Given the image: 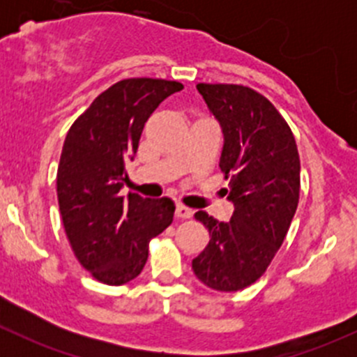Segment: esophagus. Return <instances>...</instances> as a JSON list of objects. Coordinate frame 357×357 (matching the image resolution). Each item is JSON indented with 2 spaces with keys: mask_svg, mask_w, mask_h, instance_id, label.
<instances>
[{
  "mask_svg": "<svg viewBox=\"0 0 357 357\" xmlns=\"http://www.w3.org/2000/svg\"><path fill=\"white\" fill-rule=\"evenodd\" d=\"M192 215H193V211L190 207H186V205H183V204L176 205V218L190 219Z\"/></svg>",
  "mask_w": 357,
  "mask_h": 357,
  "instance_id": "1",
  "label": "esophagus"
}]
</instances>
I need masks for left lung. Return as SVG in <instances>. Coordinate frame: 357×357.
I'll return each instance as SVG.
<instances>
[{
    "label": "left lung",
    "instance_id": "obj_1",
    "mask_svg": "<svg viewBox=\"0 0 357 357\" xmlns=\"http://www.w3.org/2000/svg\"><path fill=\"white\" fill-rule=\"evenodd\" d=\"M197 89L222 131L219 167L229 176L235 211L228 222L197 212L211 240L192 269L208 289L236 291L261 278L285 240L298 204L301 160L289 124L268 98L238 84Z\"/></svg>",
    "mask_w": 357,
    "mask_h": 357
}]
</instances>
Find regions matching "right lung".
I'll use <instances>...</instances> for the list:
<instances>
[{"label": "right lung", "instance_id": "1", "mask_svg": "<svg viewBox=\"0 0 357 357\" xmlns=\"http://www.w3.org/2000/svg\"><path fill=\"white\" fill-rule=\"evenodd\" d=\"M183 84L124 79L103 91L68 129L56 174L63 228L77 261L102 283L124 285L143 271L149 243L172 222L167 197H122L145 122Z\"/></svg>", "mask_w": 357, "mask_h": 357}]
</instances>
